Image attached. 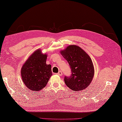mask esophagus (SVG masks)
<instances>
[{
	"mask_svg": "<svg viewBox=\"0 0 122 122\" xmlns=\"http://www.w3.org/2000/svg\"><path fill=\"white\" fill-rule=\"evenodd\" d=\"M57 74L59 76H61V75H62V72H61V71H59L58 73H57Z\"/></svg>",
	"mask_w": 122,
	"mask_h": 122,
	"instance_id": "esophagus-1",
	"label": "esophagus"
}]
</instances>
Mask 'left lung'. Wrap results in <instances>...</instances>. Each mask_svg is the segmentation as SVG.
I'll list each match as a JSON object with an SVG mask.
<instances>
[{
    "label": "left lung",
    "instance_id": "obj_1",
    "mask_svg": "<svg viewBox=\"0 0 122 122\" xmlns=\"http://www.w3.org/2000/svg\"><path fill=\"white\" fill-rule=\"evenodd\" d=\"M60 52L67 61L72 72L71 76L64 77L66 86L75 91L86 89L92 81L95 74L90 57L76 45L68 46Z\"/></svg>",
    "mask_w": 122,
    "mask_h": 122
}]
</instances>
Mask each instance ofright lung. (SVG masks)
<instances>
[{"label":"right lung","instance_id":"add662e5","mask_svg":"<svg viewBox=\"0 0 122 122\" xmlns=\"http://www.w3.org/2000/svg\"><path fill=\"white\" fill-rule=\"evenodd\" d=\"M47 58L46 54H42L40 49H37L22 66L20 71L22 81L32 91L41 90L51 76V66L46 64Z\"/></svg>","mask_w":122,"mask_h":122}]
</instances>
